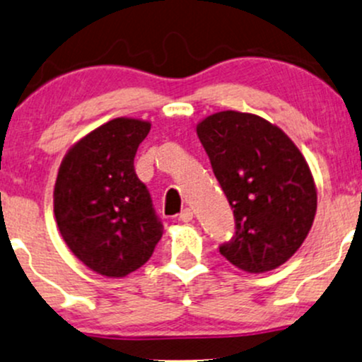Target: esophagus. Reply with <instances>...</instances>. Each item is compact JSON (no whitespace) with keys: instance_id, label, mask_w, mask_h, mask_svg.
<instances>
[{"instance_id":"34e87169","label":"esophagus","mask_w":362,"mask_h":362,"mask_svg":"<svg viewBox=\"0 0 362 362\" xmlns=\"http://www.w3.org/2000/svg\"><path fill=\"white\" fill-rule=\"evenodd\" d=\"M180 220L185 223L191 222V220H193V210H191V208H185L180 214Z\"/></svg>"}]
</instances>
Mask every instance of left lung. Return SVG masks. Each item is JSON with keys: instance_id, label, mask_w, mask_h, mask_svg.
Wrapping results in <instances>:
<instances>
[{"instance_id": "1", "label": "left lung", "mask_w": 362, "mask_h": 362, "mask_svg": "<svg viewBox=\"0 0 362 362\" xmlns=\"http://www.w3.org/2000/svg\"><path fill=\"white\" fill-rule=\"evenodd\" d=\"M197 134L235 215L237 232L220 254L252 274L284 264L317 214L315 180L300 148L278 125L235 110L208 115Z\"/></svg>"}]
</instances>
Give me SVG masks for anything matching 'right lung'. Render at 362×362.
Instances as JSON below:
<instances>
[{
    "label": "right lung",
    "instance_id": "1",
    "mask_svg": "<svg viewBox=\"0 0 362 362\" xmlns=\"http://www.w3.org/2000/svg\"><path fill=\"white\" fill-rule=\"evenodd\" d=\"M151 122L120 117L81 137L64 156L54 215L71 252L95 273L125 278L151 259L164 227L134 169Z\"/></svg>",
    "mask_w": 362,
    "mask_h": 362
}]
</instances>
